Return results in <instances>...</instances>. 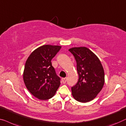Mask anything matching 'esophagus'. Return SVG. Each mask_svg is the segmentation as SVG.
<instances>
[{"instance_id":"obj_1","label":"esophagus","mask_w":126,"mask_h":126,"mask_svg":"<svg viewBox=\"0 0 126 126\" xmlns=\"http://www.w3.org/2000/svg\"><path fill=\"white\" fill-rule=\"evenodd\" d=\"M62 83H64V84L66 83V81H67V78H64L62 79Z\"/></svg>"}]
</instances>
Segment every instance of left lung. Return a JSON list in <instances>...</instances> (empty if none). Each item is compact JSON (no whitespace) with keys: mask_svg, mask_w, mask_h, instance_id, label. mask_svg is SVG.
<instances>
[{"mask_svg":"<svg viewBox=\"0 0 126 126\" xmlns=\"http://www.w3.org/2000/svg\"><path fill=\"white\" fill-rule=\"evenodd\" d=\"M69 51L75 57L79 75L77 83L71 87L72 96L78 102H90L103 87V68L98 58L87 48L74 47Z\"/></svg>","mask_w":126,"mask_h":126,"instance_id":"left-lung-1","label":"left lung"}]
</instances>
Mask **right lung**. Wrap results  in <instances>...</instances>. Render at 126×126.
<instances>
[{"mask_svg": "<svg viewBox=\"0 0 126 126\" xmlns=\"http://www.w3.org/2000/svg\"><path fill=\"white\" fill-rule=\"evenodd\" d=\"M61 46L44 45L31 53L26 62L23 80L30 93L40 100H47L54 96L61 84L51 60Z\"/></svg>", "mask_w": 126, "mask_h": 126, "instance_id": "add662e5", "label": "right lung"}]
</instances>
